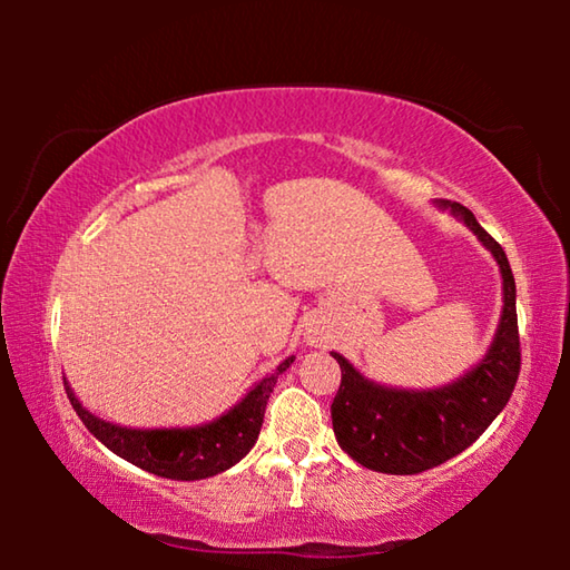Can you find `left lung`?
<instances>
[{
  "mask_svg": "<svg viewBox=\"0 0 570 570\" xmlns=\"http://www.w3.org/2000/svg\"><path fill=\"white\" fill-rule=\"evenodd\" d=\"M438 206L458 216L495 256L503 276V314L488 354L460 380L438 390L384 387L332 352L342 370L332 402L336 442L360 465L390 475L438 468L470 448L503 412L520 372L515 278L505 250L465 206L455 200H438Z\"/></svg>",
  "mask_w": 570,
  "mask_h": 570,
  "instance_id": "left-lung-1",
  "label": "left lung"
}]
</instances>
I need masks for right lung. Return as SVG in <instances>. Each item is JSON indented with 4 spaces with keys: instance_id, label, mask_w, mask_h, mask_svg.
I'll return each mask as SVG.
<instances>
[{
    "instance_id": "obj_1",
    "label": "right lung",
    "mask_w": 570,
    "mask_h": 570,
    "mask_svg": "<svg viewBox=\"0 0 570 570\" xmlns=\"http://www.w3.org/2000/svg\"><path fill=\"white\" fill-rule=\"evenodd\" d=\"M294 356H288L276 366L274 374H266L262 382L246 392V397L234 404L226 414L214 422L196 424V428H170V430H135L122 424L105 422L85 410L75 397L70 384L65 380L67 397H70L77 417L85 422L95 438L115 455L132 462L153 475L170 480H204L218 472L234 468L248 450L256 445L262 432L268 394L274 392L278 374L292 366Z\"/></svg>"
}]
</instances>
